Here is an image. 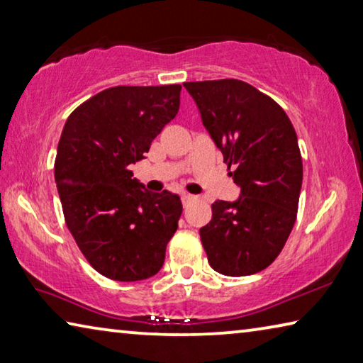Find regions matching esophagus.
<instances>
[{
	"instance_id": "1",
	"label": "esophagus",
	"mask_w": 363,
	"mask_h": 363,
	"mask_svg": "<svg viewBox=\"0 0 363 363\" xmlns=\"http://www.w3.org/2000/svg\"><path fill=\"white\" fill-rule=\"evenodd\" d=\"M181 200H182V205H184V206H189V205L192 203V201L195 200V196L190 195V194H182V195H181Z\"/></svg>"
}]
</instances>
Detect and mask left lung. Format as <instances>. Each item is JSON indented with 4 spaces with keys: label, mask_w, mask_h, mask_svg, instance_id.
<instances>
[{
    "label": "left lung",
    "mask_w": 363,
    "mask_h": 363,
    "mask_svg": "<svg viewBox=\"0 0 363 363\" xmlns=\"http://www.w3.org/2000/svg\"><path fill=\"white\" fill-rule=\"evenodd\" d=\"M184 88L240 187L238 200L214 201L210 224L200 229L208 262L229 277L261 272L280 255L296 220L303 184L296 131L277 102L240 79Z\"/></svg>",
    "instance_id": "obj_1"
}]
</instances>
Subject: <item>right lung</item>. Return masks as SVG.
<instances>
[{
  "label": "right lung",
  "instance_id": "1",
  "mask_svg": "<svg viewBox=\"0 0 363 363\" xmlns=\"http://www.w3.org/2000/svg\"><path fill=\"white\" fill-rule=\"evenodd\" d=\"M181 84L115 86L83 102L65 121L54 176L65 224L104 277L149 279L162 269L182 203L152 194L130 164L144 158L179 110Z\"/></svg>",
  "mask_w": 363,
  "mask_h": 363
}]
</instances>
